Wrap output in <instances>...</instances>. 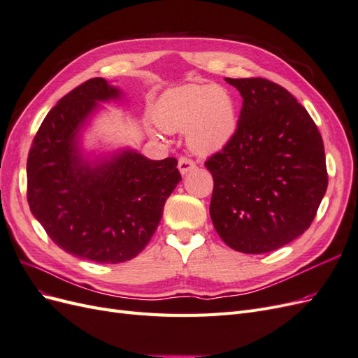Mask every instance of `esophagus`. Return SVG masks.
Here are the masks:
<instances>
[{
  "mask_svg": "<svg viewBox=\"0 0 358 358\" xmlns=\"http://www.w3.org/2000/svg\"><path fill=\"white\" fill-rule=\"evenodd\" d=\"M178 167H179V171L182 173V175H187L188 171L196 169V162H194V161L189 159V158H187V157H182V158H179Z\"/></svg>",
  "mask_w": 358,
  "mask_h": 358,
  "instance_id": "esophagus-1",
  "label": "esophagus"
}]
</instances>
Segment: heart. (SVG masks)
<instances>
[{"label":"heart","mask_w":358,"mask_h":358,"mask_svg":"<svg viewBox=\"0 0 358 358\" xmlns=\"http://www.w3.org/2000/svg\"><path fill=\"white\" fill-rule=\"evenodd\" d=\"M166 133L187 131V145L200 155L218 152L233 138L237 110L231 94L216 85H182L162 94L154 109Z\"/></svg>","instance_id":"b5f03b06"}]
</instances>
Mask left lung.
I'll use <instances>...</instances> for the list:
<instances>
[{
  "label": "left lung",
  "mask_w": 358,
  "mask_h": 358,
  "mask_svg": "<svg viewBox=\"0 0 358 358\" xmlns=\"http://www.w3.org/2000/svg\"><path fill=\"white\" fill-rule=\"evenodd\" d=\"M243 104L233 138L204 162L210 218L234 251L266 254L305 233L327 189L324 143L308 110L273 82L230 79Z\"/></svg>",
  "instance_id": "obj_1"
}]
</instances>
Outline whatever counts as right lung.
Segmentation results:
<instances>
[{
  "label": "right lung",
  "mask_w": 358,
  "mask_h": 358,
  "mask_svg": "<svg viewBox=\"0 0 358 358\" xmlns=\"http://www.w3.org/2000/svg\"><path fill=\"white\" fill-rule=\"evenodd\" d=\"M122 91L103 78L74 88L41 122L27 162L31 213L64 251L95 263L137 257L182 180L176 158L149 159L134 149L90 158L82 131L100 104Z\"/></svg>",
  "instance_id": "right-lung-1"
}]
</instances>
